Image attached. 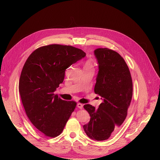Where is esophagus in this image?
Instances as JSON below:
<instances>
[{"mask_svg": "<svg viewBox=\"0 0 160 160\" xmlns=\"http://www.w3.org/2000/svg\"><path fill=\"white\" fill-rule=\"evenodd\" d=\"M77 106V107H78V108H80V109H82V108H83V104H80V103H78Z\"/></svg>", "mask_w": 160, "mask_h": 160, "instance_id": "1", "label": "esophagus"}]
</instances>
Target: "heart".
<instances>
[{"mask_svg":"<svg viewBox=\"0 0 160 160\" xmlns=\"http://www.w3.org/2000/svg\"><path fill=\"white\" fill-rule=\"evenodd\" d=\"M85 66H86V67H93V63H92L91 61H88L86 63Z\"/></svg>","mask_w":160,"mask_h":160,"instance_id":"heart-1","label":"heart"}]
</instances>
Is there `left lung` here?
Listing matches in <instances>:
<instances>
[{
	"mask_svg": "<svg viewBox=\"0 0 160 160\" xmlns=\"http://www.w3.org/2000/svg\"><path fill=\"white\" fill-rule=\"evenodd\" d=\"M94 54L98 64L94 91L102 102L97 109L90 104L83 106L91 119L83 128L89 138L104 141L116 133L127 117L133 84L128 67L119 54L100 48Z\"/></svg>",
	"mask_w": 160,
	"mask_h": 160,
	"instance_id": "obj_1",
	"label": "left lung"
}]
</instances>
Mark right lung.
Listing matches in <instances>:
<instances>
[{"label":"right lung","instance_id":"add662e5","mask_svg":"<svg viewBox=\"0 0 160 160\" xmlns=\"http://www.w3.org/2000/svg\"><path fill=\"white\" fill-rule=\"evenodd\" d=\"M86 54L72 46L50 45L34 50L25 62L19 91L28 119L45 136L55 138L62 132L77 103L54 94L63 82L65 71Z\"/></svg>","mask_w":160,"mask_h":160}]
</instances>
